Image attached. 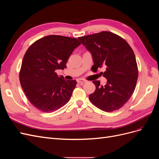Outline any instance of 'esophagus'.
I'll return each instance as SVG.
<instances>
[{
	"instance_id": "obj_1",
	"label": "esophagus",
	"mask_w": 159,
	"mask_h": 159,
	"mask_svg": "<svg viewBox=\"0 0 159 159\" xmlns=\"http://www.w3.org/2000/svg\"><path fill=\"white\" fill-rule=\"evenodd\" d=\"M77 82L79 83V84H83L85 82H87V81L85 80H83V79H81V78H79L77 80Z\"/></svg>"
}]
</instances>
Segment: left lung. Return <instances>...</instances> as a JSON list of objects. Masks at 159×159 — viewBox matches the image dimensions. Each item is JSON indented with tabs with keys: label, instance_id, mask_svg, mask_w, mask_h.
I'll return each instance as SVG.
<instances>
[{
	"label": "left lung",
	"instance_id": "8db88e82",
	"mask_svg": "<svg viewBox=\"0 0 159 159\" xmlns=\"http://www.w3.org/2000/svg\"><path fill=\"white\" fill-rule=\"evenodd\" d=\"M78 39L92 55V69L103 66L106 70L102 74L107 84L101 85L93 81L96 89L89 96L96 107L111 112L123 107L131 97L135 89L138 68L132 48L123 38L112 32L103 31Z\"/></svg>",
	"mask_w": 159,
	"mask_h": 159
}]
</instances>
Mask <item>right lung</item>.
I'll return each instance as SVG.
<instances>
[{
	"label": "right lung",
	"instance_id": "right-lung-1",
	"mask_svg": "<svg viewBox=\"0 0 159 159\" xmlns=\"http://www.w3.org/2000/svg\"><path fill=\"white\" fill-rule=\"evenodd\" d=\"M80 44L76 38L50 35L26 52L19 78L27 98L38 109L52 112L68 102L77 82L59 77L56 70L66 68L69 57Z\"/></svg>",
	"mask_w": 159,
	"mask_h": 159
}]
</instances>
